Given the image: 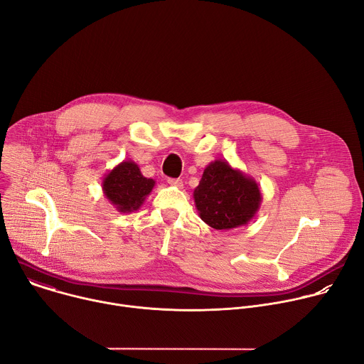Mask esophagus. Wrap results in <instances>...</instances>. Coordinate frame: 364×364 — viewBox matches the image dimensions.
Here are the masks:
<instances>
[{
    "label": "esophagus",
    "instance_id": "obj_1",
    "mask_svg": "<svg viewBox=\"0 0 364 364\" xmlns=\"http://www.w3.org/2000/svg\"><path fill=\"white\" fill-rule=\"evenodd\" d=\"M167 183H168L170 186H173V187H178V188L183 187V181H181L180 178H168Z\"/></svg>",
    "mask_w": 364,
    "mask_h": 364
}]
</instances>
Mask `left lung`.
Masks as SVG:
<instances>
[{"mask_svg":"<svg viewBox=\"0 0 364 364\" xmlns=\"http://www.w3.org/2000/svg\"><path fill=\"white\" fill-rule=\"evenodd\" d=\"M193 197L200 219L222 232L247 225L262 201L255 178L226 160H215L204 168Z\"/></svg>","mask_w":364,"mask_h":364,"instance_id":"left-lung-1","label":"left lung"}]
</instances>
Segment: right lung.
Segmentation results:
<instances>
[{
	"label": "right lung",
	"mask_w": 364,
	"mask_h": 364,
	"mask_svg": "<svg viewBox=\"0 0 364 364\" xmlns=\"http://www.w3.org/2000/svg\"><path fill=\"white\" fill-rule=\"evenodd\" d=\"M154 186L155 181L144 177L138 164L132 160H124L102 180L103 196L119 213L138 210Z\"/></svg>",
	"instance_id": "right-lung-1"
}]
</instances>
